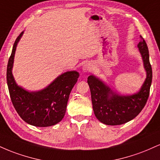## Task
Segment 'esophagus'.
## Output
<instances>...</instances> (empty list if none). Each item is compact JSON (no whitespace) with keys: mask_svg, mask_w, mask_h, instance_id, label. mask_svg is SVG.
<instances>
[{"mask_svg":"<svg viewBox=\"0 0 160 160\" xmlns=\"http://www.w3.org/2000/svg\"><path fill=\"white\" fill-rule=\"evenodd\" d=\"M92 70V65L90 63H86L85 65L82 66V71L84 72H89Z\"/></svg>","mask_w":160,"mask_h":160,"instance_id":"obj_1","label":"esophagus"}]
</instances>
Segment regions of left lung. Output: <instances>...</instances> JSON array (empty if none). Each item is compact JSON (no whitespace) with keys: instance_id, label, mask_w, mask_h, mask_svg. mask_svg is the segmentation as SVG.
I'll use <instances>...</instances> for the list:
<instances>
[{"instance_id":"left-lung-1","label":"left lung","mask_w":160,"mask_h":160,"mask_svg":"<svg viewBox=\"0 0 160 160\" xmlns=\"http://www.w3.org/2000/svg\"><path fill=\"white\" fill-rule=\"evenodd\" d=\"M140 38L138 47L144 62L147 78L139 92L133 95H119L93 75L88 77L93 111L102 123L110 126L126 123L136 117L147 103L153 76L148 47L144 38L141 36Z\"/></svg>"}]
</instances>
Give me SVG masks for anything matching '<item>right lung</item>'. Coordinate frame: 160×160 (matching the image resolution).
I'll list each match as a JSON object with an SVG mask.
<instances>
[{"label": "right lung", "mask_w": 160, "mask_h": 160, "mask_svg": "<svg viewBox=\"0 0 160 160\" xmlns=\"http://www.w3.org/2000/svg\"><path fill=\"white\" fill-rule=\"evenodd\" d=\"M18 36L12 47L7 68V82L12 103L16 112L27 123L38 127H47L59 122L65 114L70 93L79 78L78 71H67L58 76L45 89L28 92L16 84L12 74Z\"/></svg>", "instance_id": "right-lung-1"}]
</instances>
